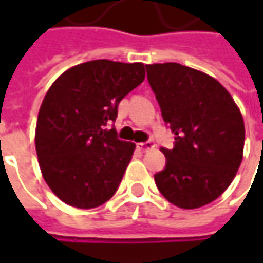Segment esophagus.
Returning a JSON list of instances; mask_svg holds the SVG:
<instances>
[{
  "instance_id": "obj_1",
  "label": "esophagus",
  "mask_w": 263,
  "mask_h": 263,
  "mask_svg": "<svg viewBox=\"0 0 263 263\" xmlns=\"http://www.w3.org/2000/svg\"><path fill=\"white\" fill-rule=\"evenodd\" d=\"M137 147H139L140 151H143V152H147V151L154 149L155 145H154L152 142H143V143H137Z\"/></svg>"
}]
</instances>
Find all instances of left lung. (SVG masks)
Wrapping results in <instances>:
<instances>
[{"instance_id":"obj_1","label":"left lung","mask_w":263,"mask_h":263,"mask_svg":"<svg viewBox=\"0 0 263 263\" xmlns=\"http://www.w3.org/2000/svg\"><path fill=\"white\" fill-rule=\"evenodd\" d=\"M146 71L176 135L173 149L161 147L167 165L155 174L157 187L176 206H205L227 190L241 164V112L227 89L203 71L177 63L149 64Z\"/></svg>"}]
</instances>
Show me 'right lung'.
<instances>
[{
	"instance_id": "add662e5",
	"label": "right lung",
	"mask_w": 263,
	"mask_h": 263,
	"mask_svg": "<svg viewBox=\"0 0 263 263\" xmlns=\"http://www.w3.org/2000/svg\"><path fill=\"white\" fill-rule=\"evenodd\" d=\"M143 80L142 63L95 60L66 70L48 89L36 121V154L46 184L64 203L90 209L114 196L136 145L105 127Z\"/></svg>"
}]
</instances>
